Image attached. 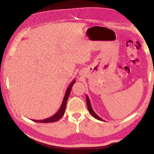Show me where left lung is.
<instances>
[{"mask_svg":"<svg viewBox=\"0 0 154 154\" xmlns=\"http://www.w3.org/2000/svg\"><path fill=\"white\" fill-rule=\"evenodd\" d=\"M86 101H87V107H88V112H90V114L94 118L98 119L100 121H102V122H104V120H103L100 117H99V116H97L94 112V111L92 110V106H91V102H90V100H89V98H88V96H86Z\"/></svg>","mask_w":154,"mask_h":154,"instance_id":"1","label":"left lung"}]
</instances>
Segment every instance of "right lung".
Masks as SVG:
<instances>
[{"label": "right lung", "mask_w": 154, "mask_h": 154, "mask_svg": "<svg viewBox=\"0 0 154 154\" xmlns=\"http://www.w3.org/2000/svg\"><path fill=\"white\" fill-rule=\"evenodd\" d=\"M75 82H76L75 80H74L71 83H70V85H69L67 89L66 92V94H65L62 105H61V106H60V108L59 109L58 111L57 112V113L54 114L53 116H51V117H50L49 118H47V119H42V120H34V119H32V121H33V122H38V123H52V122H57L58 120H59L60 118H61L62 116H63L64 113H65V110H66L67 101V100L69 98L70 93H71L72 87L74 84Z\"/></svg>", "instance_id": "1"}]
</instances>
